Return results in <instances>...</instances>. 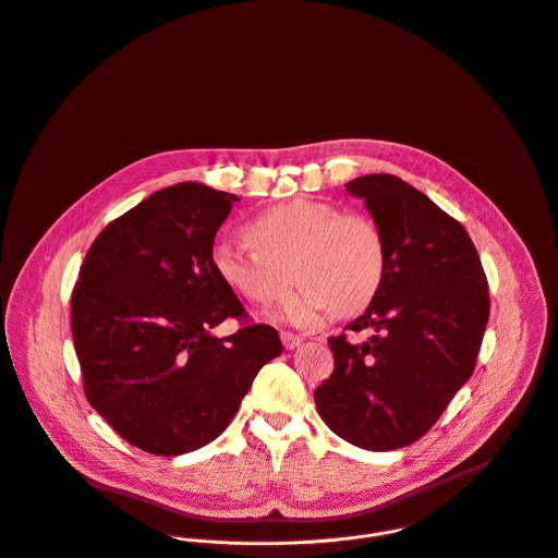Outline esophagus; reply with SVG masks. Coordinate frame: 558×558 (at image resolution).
I'll use <instances>...</instances> for the list:
<instances>
[{
	"label": "esophagus",
	"instance_id": "34e87169",
	"mask_svg": "<svg viewBox=\"0 0 558 558\" xmlns=\"http://www.w3.org/2000/svg\"><path fill=\"white\" fill-rule=\"evenodd\" d=\"M281 342H283V347H286L288 351H292V349H296V347L303 342V338H301V336H294V333H290V331H281Z\"/></svg>",
	"mask_w": 558,
	"mask_h": 558
}]
</instances>
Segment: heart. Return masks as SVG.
Listing matches in <instances>:
<instances>
[{
	"mask_svg": "<svg viewBox=\"0 0 558 558\" xmlns=\"http://www.w3.org/2000/svg\"><path fill=\"white\" fill-rule=\"evenodd\" d=\"M246 240L218 238L211 244L216 277L257 307L286 301L294 279L303 290L281 312L292 325L362 312L385 277L387 248L378 225L329 203L299 198L270 207L246 225Z\"/></svg>",
	"mask_w": 558,
	"mask_h": 558,
	"instance_id": "heart-1",
	"label": "heart"
}]
</instances>
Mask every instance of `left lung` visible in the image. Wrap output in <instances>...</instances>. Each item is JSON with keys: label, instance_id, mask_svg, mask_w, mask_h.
I'll return each mask as SVG.
<instances>
[{"label": "left lung", "instance_id": "8db88e82", "mask_svg": "<svg viewBox=\"0 0 558 558\" xmlns=\"http://www.w3.org/2000/svg\"><path fill=\"white\" fill-rule=\"evenodd\" d=\"M378 225L387 266L364 316L329 338L336 368L314 391L325 424L383 452L417 441L472 376L489 320L487 277L459 220L396 175L347 184Z\"/></svg>", "mask_w": 558, "mask_h": 558}]
</instances>
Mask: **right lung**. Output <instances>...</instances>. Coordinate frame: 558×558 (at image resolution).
<instances>
[{
	"mask_svg": "<svg viewBox=\"0 0 558 558\" xmlns=\"http://www.w3.org/2000/svg\"><path fill=\"white\" fill-rule=\"evenodd\" d=\"M235 201L196 182L162 187L112 220L80 268L71 329L84 393L145 452L178 457L214 441L283 351L272 327L246 323L209 264ZM227 317L243 327L216 339Z\"/></svg>",
	"mask_w": 558,
	"mask_h": 558,
	"instance_id": "obj_1",
	"label": "right lung"
}]
</instances>
